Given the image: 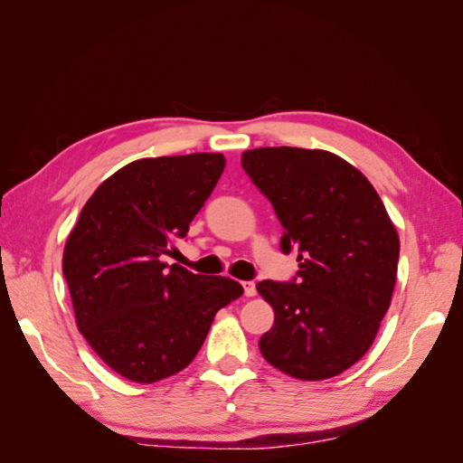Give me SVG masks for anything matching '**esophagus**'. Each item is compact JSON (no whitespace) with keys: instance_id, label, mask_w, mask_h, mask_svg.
<instances>
[{"instance_id":"1","label":"esophagus","mask_w":463,"mask_h":463,"mask_svg":"<svg viewBox=\"0 0 463 463\" xmlns=\"http://www.w3.org/2000/svg\"><path fill=\"white\" fill-rule=\"evenodd\" d=\"M242 288H244V294H247L249 298L254 297V294H257V284H254L252 280H244V282H242Z\"/></svg>"}]
</instances>
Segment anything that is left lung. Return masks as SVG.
Segmentation results:
<instances>
[{
	"label": "left lung",
	"instance_id": "8db88e82",
	"mask_svg": "<svg viewBox=\"0 0 463 463\" xmlns=\"http://www.w3.org/2000/svg\"><path fill=\"white\" fill-rule=\"evenodd\" d=\"M242 169L272 203L282 252L297 279L262 280L274 310L260 354L298 380H326L356 364L376 338L394 292L400 239L382 199L338 155L298 146L244 151Z\"/></svg>",
	"mask_w": 463,
	"mask_h": 463
}]
</instances>
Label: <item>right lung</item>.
<instances>
[{"label":"right lung","instance_id":"right-lung-1","mask_svg":"<svg viewBox=\"0 0 463 463\" xmlns=\"http://www.w3.org/2000/svg\"><path fill=\"white\" fill-rule=\"evenodd\" d=\"M221 153L139 159L85 203L63 250L77 328L107 366L153 383L189 366L214 314L242 297L226 277L163 262L224 171Z\"/></svg>","mask_w":463,"mask_h":463}]
</instances>
